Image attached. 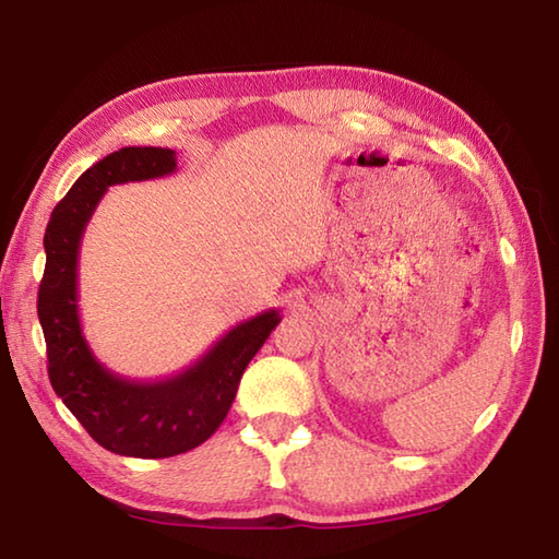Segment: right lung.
<instances>
[{
  "label": "right lung",
  "instance_id": "obj_1",
  "mask_svg": "<svg viewBox=\"0 0 559 559\" xmlns=\"http://www.w3.org/2000/svg\"><path fill=\"white\" fill-rule=\"evenodd\" d=\"M177 168L175 151L127 146L83 173L55 206L45 230V273L38 319L47 343V374L55 394L112 454L168 459L204 444L228 415L245 367L276 324L278 310L230 329L180 374L134 382L93 355L79 319V247L108 187L156 180Z\"/></svg>",
  "mask_w": 559,
  "mask_h": 559
}]
</instances>
